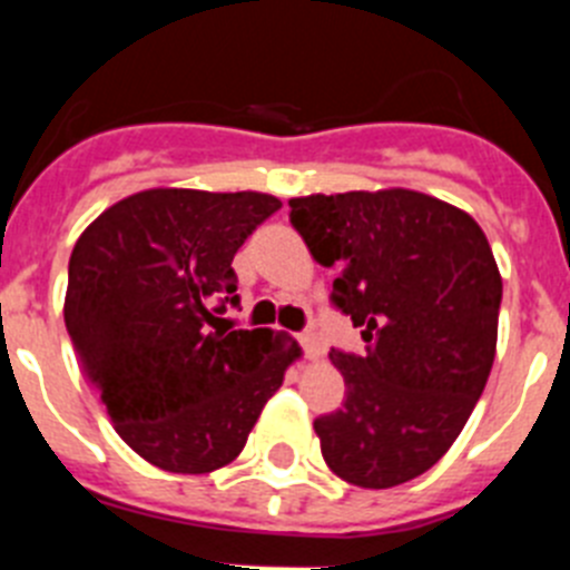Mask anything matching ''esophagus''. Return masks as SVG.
<instances>
[{"instance_id": "1", "label": "esophagus", "mask_w": 570, "mask_h": 570, "mask_svg": "<svg viewBox=\"0 0 570 570\" xmlns=\"http://www.w3.org/2000/svg\"><path fill=\"white\" fill-rule=\"evenodd\" d=\"M296 340H299V347H302V354L308 356V360H316V356H320V336L314 334V331H302L299 336H296Z\"/></svg>"}]
</instances>
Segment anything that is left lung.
<instances>
[{
  "label": "left lung",
  "mask_w": 570,
  "mask_h": 570,
  "mask_svg": "<svg viewBox=\"0 0 570 570\" xmlns=\"http://www.w3.org/2000/svg\"><path fill=\"white\" fill-rule=\"evenodd\" d=\"M291 225L336 265L331 305L365 354L331 347L345 402L316 416L322 456L351 485L394 488L442 460L482 396L502 279L471 216L416 190L291 199Z\"/></svg>",
  "instance_id": "obj_1"
}]
</instances>
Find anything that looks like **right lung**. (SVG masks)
I'll use <instances>...</instances> for the list:
<instances>
[{
  "label": "right lung",
  "instance_id": "right-lung-1",
  "mask_svg": "<svg viewBox=\"0 0 570 570\" xmlns=\"http://www.w3.org/2000/svg\"><path fill=\"white\" fill-rule=\"evenodd\" d=\"M276 196L154 188L97 216L73 245L65 328L136 454L170 473L228 465L299 356L288 334L223 328L230 262Z\"/></svg>",
  "mask_w": 570,
  "mask_h": 570
}]
</instances>
